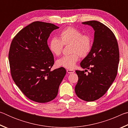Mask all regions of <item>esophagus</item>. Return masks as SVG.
<instances>
[{"instance_id": "esophagus-1", "label": "esophagus", "mask_w": 128, "mask_h": 128, "mask_svg": "<svg viewBox=\"0 0 128 128\" xmlns=\"http://www.w3.org/2000/svg\"><path fill=\"white\" fill-rule=\"evenodd\" d=\"M66 72L69 74H70V73H73L75 71L74 70H72V69H66Z\"/></svg>"}]
</instances>
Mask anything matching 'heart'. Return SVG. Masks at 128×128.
<instances>
[{
	"label": "heart",
	"mask_w": 128,
	"mask_h": 128,
	"mask_svg": "<svg viewBox=\"0 0 128 128\" xmlns=\"http://www.w3.org/2000/svg\"><path fill=\"white\" fill-rule=\"evenodd\" d=\"M93 40L91 36L83 34L82 32L73 27L65 28L60 32L59 38H52L50 41L49 49L55 56L61 54L63 45H70V52L72 54L64 56L56 60L58 66L72 69L79 60V55L82 58L87 56L92 47Z\"/></svg>",
	"instance_id": "obj_1"
}]
</instances>
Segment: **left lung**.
Here are the masks:
<instances>
[{"instance_id":"left-lung-1","label":"left lung","mask_w":128,"mask_h":128,"mask_svg":"<svg viewBox=\"0 0 128 128\" xmlns=\"http://www.w3.org/2000/svg\"><path fill=\"white\" fill-rule=\"evenodd\" d=\"M94 30V38L89 54L81 62L84 69L90 70L86 75L84 70H76L78 77L75 92L82 100L92 102L105 94L118 73L119 50L118 41L111 30L97 21L82 22Z\"/></svg>"}]
</instances>
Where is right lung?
Listing matches in <instances>:
<instances>
[{
    "label": "right lung",
    "instance_id": "obj_1",
    "mask_svg": "<svg viewBox=\"0 0 128 128\" xmlns=\"http://www.w3.org/2000/svg\"><path fill=\"white\" fill-rule=\"evenodd\" d=\"M58 28L53 24L35 21L21 30L10 44L8 59L12 79L27 98L36 102L55 99L66 74L62 67L51 70L54 59L47 40Z\"/></svg>",
    "mask_w": 128,
    "mask_h": 128
}]
</instances>
